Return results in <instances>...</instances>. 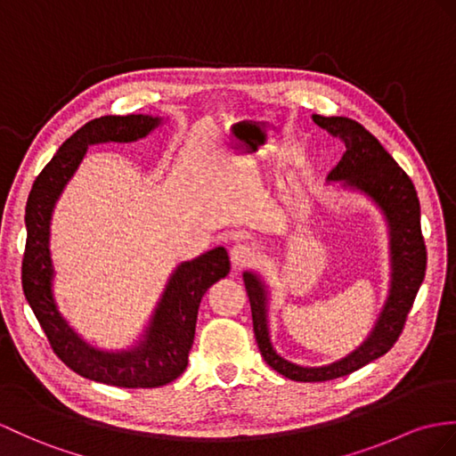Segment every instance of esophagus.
Instances as JSON below:
<instances>
[{"label": "esophagus", "mask_w": 456, "mask_h": 456, "mask_svg": "<svg viewBox=\"0 0 456 456\" xmlns=\"http://www.w3.org/2000/svg\"><path fill=\"white\" fill-rule=\"evenodd\" d=\"M230 259L234 266H248L255 259V249L249 246V243H234L230 249Z\"/></svg>", "instance_id": "obj_1"}]
</instances>
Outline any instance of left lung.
<instances>
[{
	"label": "left lung",
	"mask_w": 456,
	"mask_h": 456,
	"mask_svg": "<svg viewBox=\"0 0 456 456\" xmlns=\"http://www.w3.org/2000/svg\"><path fill=\"white\" fill-rule=\"evenodd\" d=\"M314 121L332 137L342 141V159L330 170V182H346L368 193L373 201L383 208L391 226V257H393V282L391 294L385 304L383 314L370 338L358 350L348 354L323 368H302L281 358L271 346L269 330H266V309H265V288L257 276L243 273V282L249 296L253 332L261 356L274 371L292 381H329L337 377L348 375L363 368L393 348V344L403 335L406 317L414 305L416 294L426 276L428 251L421 236L419 224V201L416 187L408 174L395 162L383 144L358 121L340 116H314Z\"/></svg>",
	"instance_id": "8db88e82"
}]
</instances>
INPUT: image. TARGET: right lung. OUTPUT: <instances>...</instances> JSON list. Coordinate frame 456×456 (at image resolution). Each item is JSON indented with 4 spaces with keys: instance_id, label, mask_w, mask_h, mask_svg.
Listing matches in <instances>:
<instances>
[{
    "instance_id": "1",
    "label": "right lung",
    "mask_w": 456,
    "mask_h": 456,
    "mask_svg": "<svg viewBox=\"0 0 456 456\" xmlns=\"http://www.w3.org/2000/svg\"><path fill=\"white\" fill-rule=\"evenodd\" d=\"M151 116H102L91 119L65 141L53 159L32 183L27 201V246L20 266L23 292L50 346L69 370L98 383L152 388L180 377L187 368L193 346L199 304L216 281L230 273L224 248L207 251L201 257L182 263L166 286V292L152 317V323L137 348L108 354L88 346L61 319L52 297L50 218L63 185L83 160L88 144L106 141H137L159 126Z\"/></svg>"
}]
</instances>
